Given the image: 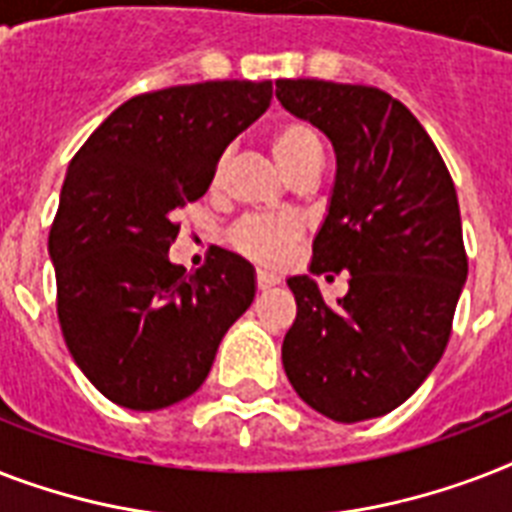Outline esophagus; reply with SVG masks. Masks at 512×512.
<instances>
[{
    "label": "esophagus",
    "instance_id": "esophagus-1",
    "mask_svg": "<svg viewBox=\"0 0 512 512\" xmlns=\"http://www.w3.org/2000/svg\"><path fill=\"white\" fill-rule=\"evenodd\" d=\"M279 284V276L268 268H257V287L260 289H268V287H276Z\"/></svg>",
    "mask_w": 512,
    "mask_h": 512
}]
</instances>
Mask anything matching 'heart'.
<instances>
[{
	"label": "heart",
	"instance_id": "1",
	"mask_svg": "<svg viewBox=\"0 0 512 512\" xmlns=\"http://www.w3.org/2000/svg\"><path fill=\"white\" fill-rule=\"evenodd\" d=\"M271 148L281 170L292 175V172L305 164L311 156H321V143L316 132L308 124L287 122L281 124L279 130L273 132ZM297 236L295 223L281 220V217H252L244 220L233 228V247L257 260H279L284 257L287 247Z\"/></svg>",
	"mask_w": 512,
	"mask_h": 512
}]
</instances>
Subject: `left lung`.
Segmentation results:
<instances>
[{
  "mask_svg": "<svg viewBox=\"0 0 512 512\" xmlns=\"http://www.w3.org/2000/svg\"><path fill=\"white\" fill-rule=\"evenodd\" d=\"M276 98L335 148L311 273H350L337 305L311 276L287 279L297 316L284 372L329 420L382 417L420 388L452 335L468 279L452 175L412 111L377 87L279 79Z\"/></svg>",
  "mask_w": 512,
  "mask_h": 512,
  "instance_id": "8db88e82",
  "label": "left lung"
}]
</instances>
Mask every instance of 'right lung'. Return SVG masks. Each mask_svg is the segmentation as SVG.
<instances>
[{
	"mask_svg": "<svg viewBox=\"0 0 512 512\" xmlns=\"http://www.w3.org/2000/svg\"><path fill=\"white\" fill-rule=\"evenodd\" d=\"M271 82H201L116 108L68 164L50 260L76 366L119 406L154 412L207 380L217 345L255 300V268L217 249L196 273L170 263L175 212L207 193Z\"/></svg>",
	"mask_w": 512,
	"mask_h": 512,
	"instance_id": "right-lung-1",
	"label": "right lung"
}]
</instances>
